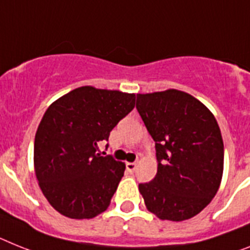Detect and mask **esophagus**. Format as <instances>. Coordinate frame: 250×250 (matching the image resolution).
<instances>
[{
	"instance_id": "obj_1",
	"label": "esophagus",
	"mask_w": 250,
	"mask_h": 250,
	"mask_svg": "<svg viewBox=\"0 0 250 250\" xmlns=\"http://www.w3.org/2000/svg\"><path fill=\"white\" fill-rule=\"evenodd\" d=\"M125 167H127V170H128L129 173H133V171L136 170V167H137V165H136V163H127Z\"/></svg>"
}]
</instances>
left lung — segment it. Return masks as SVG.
<instances>
[{
	"mask_svg": "<svg viewBox=\"0 0 250 250\" xmlns=\"http://www.w3.org/2000/svg\"><path fill=\"white\" fill-rule=\"evenodd\" d=\"M136 108L154 138L159 161L154 179L138 186L146 208L160 220L192 219L221 184L224 142L215 115L177 89L137 94Z\"/></svg>",
	"mask_w": 250,
	"mask_h": 250,
	"instance_id": "left-lung-1",
	"label": "left lung"
}]
</instances>
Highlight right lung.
<instances>
[{
  "label": "right lung",
  "mask_w": 250,
  "mask_h": 250,
  "mask_svg": "<svg viewBox=\"0 0 250 250\" xmlns=\"http://www.w3.org/2000/svg\"><path fill=\"white\" fill-rule=\"evenodd\" d=\"M136 94L81 86L53 102L38 125L34 169L50 206L70 219L104 212L125 164L99 154V142L135 108Z\"/></svg>",
  "instance_id": "1"
}]
</instances>
